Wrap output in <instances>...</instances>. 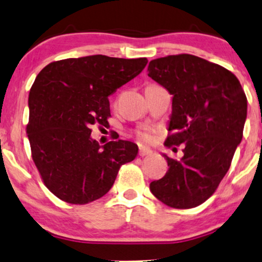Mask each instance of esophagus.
I'll use <instances>...</instances> for the list:
<instances>
[{
	"mask_svg": "<svg viewBox=\"0 0 262 262\" xmlns=\"http://www.w3.org/2000/svg\"><path fill=\"white\" fill-rule=\"evenodd\" d=\"M151 154H152L151 150H150L149 148H145V146H141V148H139V150H138V155L142 156V157L151 155Z\"/></svg>",
	"mask_w": 262,
	"mask_h": 262,
	"instance_id": "obj_1",
	"label": "esophagus"
}]
</instances>
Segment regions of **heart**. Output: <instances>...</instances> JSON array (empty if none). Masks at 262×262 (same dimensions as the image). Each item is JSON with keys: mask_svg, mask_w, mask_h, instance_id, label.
<instances>
[{"mask_svg": "<svg viewBox=\"0 0 262 262\" xmlns=\"http://www.w3.org/2000/svg\"><path fill=\"white\" fill-rule=\"evenodd\" d=\"M137 136H138V138L141 139V141H144V142H149L150 139H151V132L148 131V130L138 131Z\"/></svg>", "mask_w": 262, "mask_h": 262, "instance_id": "1", "label": "heart"}]
</instances>
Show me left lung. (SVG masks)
Segmentation results:
<instances>
[{
	"label": "left lung",
	"mask_w": 262,
	"mask_h": 262,
	"mask_svg": "<svg viewBox=\"0 0 262 262\" xmlns=\"http://www.w3.org/2000/svg\"><path fill=\"white\" fill-rule=\"evenodd\" d=\"M148 71L173 95L164 145L184 144L180 160L163 155L169 168L150 191L167 206L192 209L216 192L230 168L243 137L247 96L231 71L187 53L152 59Z\"/></svg>",
	"instance_id": "left-lung-1"
}]
</instances>
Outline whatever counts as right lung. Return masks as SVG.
I'll use <instances>...</instances> for the list:
<instances>
[{
  "instance_id": "add662e5",
  "label": "right lung",
  "mask_w": 262,
  "mask_h": 262,
  "mask_svg": "<svg viewBox=\"0 0 262 262\" xmlns=\"http://www.w3.org/2000/svg\"><path fill=\"white\" fill-rule=\"evenodd\" d=\"M148 59L102 55L56 60L38 74L28 98L26 126L32 159L50 192L84 205L110 191L138 146L128 141L99 145L92 126L108 124V96L141 74Z\"/></svg>"
}]
</instances>
